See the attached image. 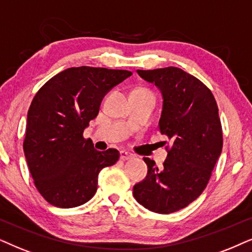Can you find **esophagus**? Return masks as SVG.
I'll return each instance as SVG.
<instances>
[{"mask_svg": "<svg viewBox=\"0 0 252 252\" xmlns=\"http://www.w3.org/2000/svg\"><path fill=\"white\" fill-rule=\"evenodd\" d=\"M132 157H133L132 154L128 152V151H121V152H120V158H121V160H123V161L131 159Z\"/></svg>", "mask_w": 252, "mask_h": 252, "instance_id": "1", "label": "esophagus"}]
</instances>
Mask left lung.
<instances>
[{
	"mask_svg": "<svg viewBox=\"0 0 252 252\" xmlns=\"http://www.w3.org/2000/svg\"><path fill=\"white\" fill-rule=\"evenodd\" d=\"M162 95L161 135L172 140L163 168L150 158L145 179L133 186V197L152 212L169 214L198 198L222 150L216 99L204 84L176 66L137 70Z\"/></svg>",
	"mask_w": 252,
	"mask_h": 252,
	"instance_id": "left-lung-1",
	"label": "left lung"
}]
</instances>
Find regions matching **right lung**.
<instances>
[{
  "label": "right lung",
  "instance_id": "obj_1",
  "mask_svg": "<svg viewBox=\"0 0 252 252\" xmlns=\"http://www.w3.org/2000/svg\"><path fill=\"white\" fill-rule=\"evenodd\" d=\"M131 75L128 70L69 68L33 98L23 147L36 189L52 205L70 209L89 202L100 170L119 160V151H96L83 132L107 93Z\"/></svg>",
  "mask_w": 252,
  "mask_h": 252
}]
</instances>
